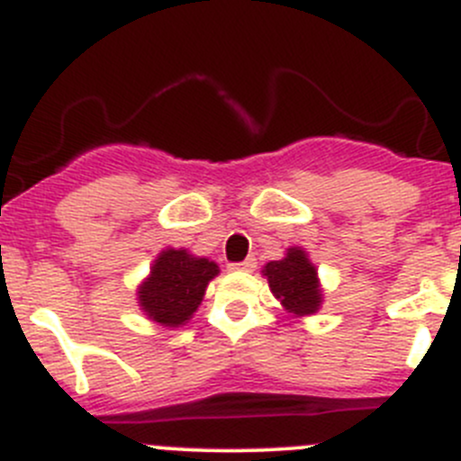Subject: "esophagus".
<instances>
[{"mask_svg":"<svg viewBox=\"0 0 461 461\" xmlns=\"http://www.w3.org/2000/svg\"><path fill=\"white\" fill-rule=\"evenodd\" d=\"M254 267H257V258H245V261H240V263H230V270H234V272H252Z\"/></svg>","mask_w":461,"mask_h":461,"instance_id":"34e87169","label":"esophagus"}]
</instances>
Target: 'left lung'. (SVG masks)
Wrapping results in <instances>:
<instances>
[{"label":"left lung","mask_w":461,"mask_h":461,"mask_svg":"<svg viewBox=\"0 0 461 461\" xmlns=\"http://www.w3.org/2000/svg\"><path fill=\"white\" fill-rule=\"evenodd\" d=\"M263 276H267L272 294L288 312L312 315L321 306L317 270L302 248H290L281 261L266 263Z\"/></svg>","instance_id":"left-lung-1"}]
</instances>
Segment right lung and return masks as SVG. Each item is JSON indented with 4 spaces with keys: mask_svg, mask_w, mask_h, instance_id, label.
<instances>
[{
    "mask_svg": "<svg viewBox=\"0 0 461 461\" xmlns=\"http://www.w3.org/2000/svg\"><path fill=\"white\" fill-rule=\"evenodd\" d=\"M218 272L209 258L194 257L186 249H164L137 290L141 311L162 326H182L198 311L209 281Z\"/></svg>",
    "mask_w": 461,
    "mask_h": 461,
    "instance_id": "obj_1",
    "label": "right lung"
}]
</instances>
